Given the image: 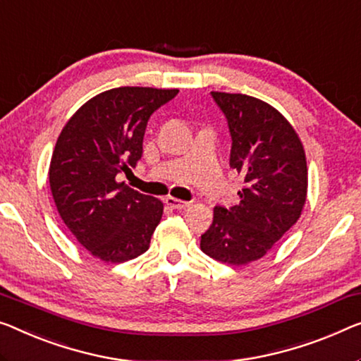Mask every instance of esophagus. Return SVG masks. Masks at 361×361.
<instances>
[{
  "label": "esophagus",
  "instance_id": "obj_1",
  "mask_svg": "<svg viewBox=\"0 0 361 361\" xmlns=\"http://www.w3.org/2000/svg\"><path fill=\"white\" fill-rule=\"evenodd\" d=\"M165 204H166V206H170L171 209H186V207H190L191 202L181 201V199L169 196V197H165Z\"/></svg>",
  "mask_w": 361,
  "mask_h": 361
}]
</instances>
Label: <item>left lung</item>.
Masks as SVG:
<instances>
[{"label":"left lung","mask_w":361,"mask_h":361,"mask_svg":"<svg viewBox=\"0 0 361 361\" xmlns=\"http://www.w3.org/2000/svg\"><path fill=\"white\" fill-rule=\"evenodd\" d=\"M227 118L230 166L245 176L240 204L215 206L201 250L232 266L259 259L300 219L308 190L298 134L274 106L243 94L211 92Z\"/></svg>","instance_id":"8db88e82"}]
</instances>
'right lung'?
<instances>
[{
  "label": "right lung",
  "instance_id": "obj_1",
  "mask_svg": "<svg viewBox=\"0 0 361 361\" xmlns=\"http://www.w3.org/2000/svg\"><path fill=\"white\" fill-rule=\"evenodd\" d=\"M176 94L106 90L80 106L58 137L48 173L53 199L76 240L102 261L125 262L149 250L164 204L118 183L116 175L136 169L150 115Z\"/></svg>",
  "mask_w": 361,
  "mask_h": 361
}]
</instances>
